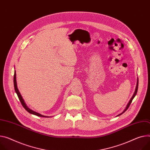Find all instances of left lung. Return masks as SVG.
Wrapping results in <instances>:
<instances>
[{
	"label": "left lung",
	"mask_w": 150,
	"mask_h": 150,
	"mask_svg": "<svg viewBox=\"0 0 150 150\" xmlns=\"http://www.w3.org/2000/svg\"><path fill=\"white\" fill-rule=\"evenodd\" d=\"M138 83H139V80H138V78L137 79V83H136V89H135V91H134V94H133V96H132V97L131 98V99L130 100V101H129V102L128 103V104H127V106H126V108H125V109L124 110V111L122 112H121V113H120V114H118L117 117H118V116H120V115H122L123 113H124L128 109V108H129V107L130 106V104H131V103H132V100H133V99L134 98V97L136 96V94H137V89H138Z\"/></svg>",
	"instance_id": "left-lung-1"
}]
</instances>
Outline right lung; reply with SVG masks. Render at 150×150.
<instances>
[{
    "label": "right lung",
    "mask_w": 150,
    "mask_h": 150,
    "mask_svg": "<svg viewBox=\"0 0 150 150\" xmlns=\"http://www.w3.org/2000/svg\"><path fill=\"white\" fill-rule=\"evenodd\" d=\"M14 89H15L16 93V94H17V96H18V98H19V100H20L22 106H23V108L26 109V111H28L29 113H31V114H32V115H36V116H38V117H45H45H46V118L50 117H48V116H44V115H41V114H40V113H38V112H35L34 110L30 109V108H29L28 107V106L26 105V104L25 103V102L22 96H21V94H20V93L18 89V88H17V80H16V71H14Z\"/></svg>",
    "instance_id": "right-lung-1"
}]
</instances>
